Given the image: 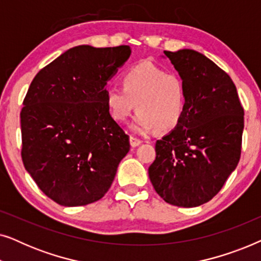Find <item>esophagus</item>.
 I'll return each instance as SVG.
<instances>
[{"instance_id":"1","label":"esophagus","mask_w":261,"mask_h":261,"mask_svg":"<svg viewBox=\"0 0 261 261\" xmlns=\"http://www.w3.org/2000/svg\"><path fill=\"white\" fill-rule=\"evenodd\" d=\"M129 141H130L132 147H137V146H139L142 142L140 139H138V138H135V137H132V135H130V138H129Z\"/></svg>"}]
</instances>
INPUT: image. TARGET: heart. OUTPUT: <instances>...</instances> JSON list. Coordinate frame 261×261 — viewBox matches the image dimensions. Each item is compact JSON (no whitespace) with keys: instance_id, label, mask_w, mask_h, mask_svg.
Returning <instances> with one entry per match:
<instances>
[{"instance_id":"b5f03b06","label":"heart","mask_w":261,"mask_h":261,"mask_svg":"<svg viewBox=\"0 0 261 261\" xmlns=\"http://www.w3.org/2000/svg\"><path fill=\"white\" fill-rule=\"evenodd\" d=\"M106 103L110 115L124 122L138 110L132 127L139 133L156 128L167 130L179 122L185 106V88L176 73L153 64H140L122 76V88L109 87Z\"/></svg>"}]
</instances>
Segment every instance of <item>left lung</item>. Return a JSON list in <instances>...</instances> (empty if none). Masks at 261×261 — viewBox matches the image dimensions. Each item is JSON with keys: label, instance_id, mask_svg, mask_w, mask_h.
<instances>
[{"label": "left lung", "instance_id": "1", "mask_svg": "<svg viewBox=\"0 0 261 261\" xmlns=\"http://www.w3.org/2000/svg\"><path fill=\"white\" fill-rule=\"evenodd\" d=\"M185 88L179 122L156 140L148 176L172 205L192 208L210 201L237 169L241 154L244 108L231 78L194 49L164 51Z\"/></svg>", "mask_w": 261, "mask_h": 261}]
</instances>
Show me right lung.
Masks as SVG:
<instances>
[{"instance_id":"right-lung-1","label":"right lung","mask_w":261,"mask_h":261,"mask_svg":"<svg viewBox=\"0 0 261 261\" xmlns=\"http://www.w3.org/2000/svg\"><path fill=\"white\" fill-rule=\"evenodd\" d=\"M130 53L127 45H80L32 81L20 114L21 155L40 190L60 205L102 198L129 151V137L107 107L106 85Z\"/></svg>"}]
</instances>
